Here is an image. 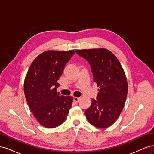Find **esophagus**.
Instances as JSON below:
<instances>
[{
  "mask_svg": "<svg viewBox=\"0 0 154 154\" xmlns=\"http://www.w3.org/2000/svg\"><path fill=\"white\" fill-rule=\"evenodd\" d=\"M73 100H74V101H75V102H78V101H79V100H80V97H74V98H73Z\"/></svg>",
  "mask_w": 154,
  "mask_h": 154,
  "instance_id": "esophagus-1",
  "label": "esophagus"
}]
</instances>
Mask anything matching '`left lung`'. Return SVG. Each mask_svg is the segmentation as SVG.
<instances>
[{
    "instance_id": "1",
    "label": "left lung",
    "mask_w": 154,
    "mask_h": 154,
    "mask_svg": "<svg viewBox=\"0 0 154 154\" xmlns=\"http://www.w3.org/2000/svg\"><path fill=\"white\" fill-rule=\"evenodd\" d=\"M89 63L93 81L100 87L96 100L85 110L91 125L100 128L112 125L125 106L128 83L125 72L116 56L106 49L75 50Z\"/></svg>"
}]
</instances>
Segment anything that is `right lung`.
<instances>
[{"label": "right lung", "instance_id": "obj_1", "mask_svg": "<svg viewBox=\"0 0 154 154\" xmlns=\"http://www.w3.org/2000/svg\"><path fill=\"white\" fill-rule=\"evenodd\" d=\"M74 53L73 50L45 51L35 59L27 73L24 89L27 105L46 128L63 123L72 106L73 97L62 96L57 88L65 66Z\"/></svg>", "mask_w": 154, "mask_h": 154}]
</instances>
